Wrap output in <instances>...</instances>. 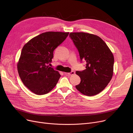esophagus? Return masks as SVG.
I'll use <instances>...</instances> for the list:
<instances>
[{
    "label": "esophagus",
    "mask_w": 133,
    "mask_h": 133,
    "mask_svg": "<svg viewBox=\"0 0 133 133\" xmlns=\"http://www.w3.org/2000/svg\"><path fill=\"white\" fill-rule=\"evenodd\" d=\"M75 71H71V72H69V73H68L67 74H68L69 76H72V75H75Z\"/></svg>",
    "instance_id": "obj_1"
}]
</instances>
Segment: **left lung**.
Wrapping results in <instances>:
<instances>
[{"label":"left lung","instance_id":"obj_1","mask_svg":"<svg viewBox=\"0 0 133 133\" xmlns=\"http://www.w3.org/2000/svg\"><path fill=\"white\" fill-rule=\"evenodd\" d=\"M70 38L77 48L86 69L77 71L80 83L76 88L83 94L95 95L108 85L114 73V57L106 43L98 36L85 32H71Z\"/></svg>","mask_w":133,"mask_h":133}]
</instances>
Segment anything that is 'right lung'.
<instances>
[{
	"instance_id": "1",
	"label": "right lung",
	"mask_w": 133,
	"mask_h": 133,
	"mask_svg": "<svg viewBox=\"0 0 133 133\" xmlns=\"http://www.w3.org/2000/svg\"><path fill=\"white\" fill-rule=\"evenodd\" d=\"M69 32H46L32 39L23 46L17 63L19 76L23 84L37 95L49 93L61 77L49 67L54 49L62 44Z\"/></svg>"
}]
</instances>
